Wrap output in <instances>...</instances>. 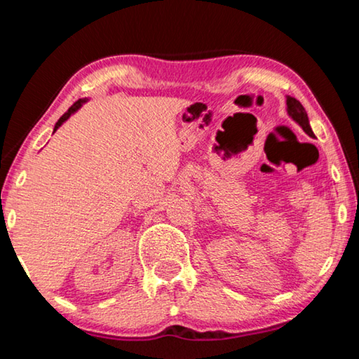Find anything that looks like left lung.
I'll return each instance as SVG.
<instances>
[{
  "instance_id": "obj_1",
  "label": "left lung",
  "mask_w": 359,
  "mask_h": 359,
  "mask_svg": "<svg viewBox=\"0 0 359 359\" xmlns=\"http://www.w3.org/2000/svg\"><path fill=\"white\" fill-rule=\"evenodd\" d=\"M287 106H288V114L293 117V120H296L297 123H299L302 126V130L307 133L309 136L313 137V131L311 128V125H309V118H307V112L306 109L302 107V104L297 100L291 98V96H288L287 98Z\"/></svg>"
}]
</instances>
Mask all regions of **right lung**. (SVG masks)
<instances>
[{
  "instance_id": "add662e5",
  "label": "right lung",
  "mask_w": 359,
  "mask_h": 359,
  "mask_svg": "<svg viewBox=\"0 0 359 359\" xmlns=\"http://www.w3.org/2000/svg\"><path fill=\"white\" fill-rule=\"evenodd\" d=\"M82 102H85V100H77V101L74 102V104H72V106H71V107L68 109V111H66V112H65V114L62 115V117H60V120L57 121V125H55V130H53V131H57V128H58V126H60V125H62L65 120H68V118H69V115H71V114H74V112L77 111V109L82 106Z\"/></svg>"
}]
</instances>
